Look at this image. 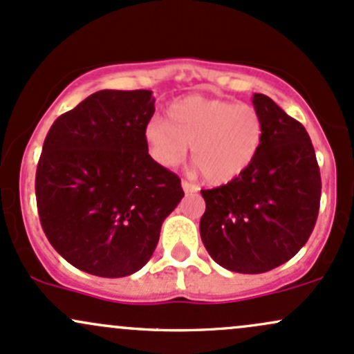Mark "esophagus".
<instances>
[{
    "instance_id": "esophagus-1",
    "label": "esophagus",
    "mask_w": 354,
    "mask_h": 354,
    "mask_svg": "<svg viewBox=\"0 0 354 354\" xmlns=\"http://www.w3.org/2000/svg\"><path fill=\"white\" fill-rule=\"evenodd\" d=\"M182 189H184L185 194L199 192V187H197L196 184H192V182H189V180H182Z\"/></svg>"
}]
</instances>
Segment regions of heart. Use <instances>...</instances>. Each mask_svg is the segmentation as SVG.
I'll return each instance as SVG.
<instances>
[{"label":"heart","mask_w":354,"mask_h":354,"mask_svg":"<svg viewBox=\"0 0 354 354\" xmlns=\"http://www.w3.org/2000/svg\"><path fill=\"white\" fill-rule=\"evenodd\" d=\"M260 111L250 104L187 96L174 102L165 123L145 128L150 155L163 167H177L192 150V160L209 184H227L252 165L263 143Z\"/></svg>","instance_id":"obj_1"}]
</instances>
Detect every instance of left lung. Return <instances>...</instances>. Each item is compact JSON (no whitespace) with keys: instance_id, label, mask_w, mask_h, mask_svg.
<instances>
[{"instance_id":"left-lung-1","label":"left lung","mask_w":354,"mask_h":354,"mask_svg":"<svg viewBox=\"0 0 354 354\" xmlns=\"http://www.w3.org/2000/svg\"><path fill=\"white\" fill-rule=\"evenodd\" d=\"M263 143L248 170L201 191V238L212 260L238 273H263L290 260L319 214L321 174L309 133L265 94H253Z\"/></svg>"}]
</instances>
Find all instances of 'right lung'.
I'll return each mask as SVG.
<instances>
[{"label":"right lung","instance_id":"1","mask_svg":"<svg viewBox=\"0 0 354 354\" xmlns=\"http://www.w3.org/2000/svg\"><path fill=\"white\" fill-rule=\"evenodd\" d=\"M151 91L104 89L54 121L37 167L41 227L82 272L118 279L145 267L180 178L148 155Z\"/></svg>","mask_w":354,"mask_h":354}]
</instances>
